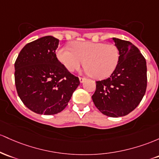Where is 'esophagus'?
Segmentation results:
<instances>
[{
	"label": "esophagus",
	"mask_w": 159,
	"mask_h": 159,
	"mask_svg": "<svg viewBox=\"0 0 159 159\" xmlns=\"http://www.w3.org/2000/svg\"><path fill=\"white\" fill-rule=\"evenodd\" d=\"M79 79H80V83H83V82H84L85 80V78H83V77H80Z\"/></svg>",
	"instance_id": "obj_1"
}]
</instances>
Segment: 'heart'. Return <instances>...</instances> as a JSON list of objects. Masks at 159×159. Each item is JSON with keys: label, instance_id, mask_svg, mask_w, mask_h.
Masks as SVG:
<instances>
[{"label": "heart", "instance_id": "heart-1", "mask_svg": "<svg viewBox=\"0 0 159 159\" xmlns=\"http://www.w3.org/2000/svg\"><path fill=\"white\" fill-rule=\"evenodd\" d=\"M72 46L73 49L63 46L56 53L58 61L70 72L79 69L85 61V73L95 79L103 80L109 77L118 66L120 52L114 44L79 41Z\"/></svg>", "mask_w": 159, "mask_h": 159}]
</instances>
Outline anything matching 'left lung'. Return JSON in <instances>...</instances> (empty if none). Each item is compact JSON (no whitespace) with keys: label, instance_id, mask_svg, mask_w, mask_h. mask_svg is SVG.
<instances>
[{"label":"left lung","instance_id":"1","mask_svg":"<svg viewBox=\"0 0 159 159\" xmlns=\"http://www.w3.org/2000/svg\"><path fill=\"white\" fill-rule=\"evenodd\" d=\"M120 52L118 66L107 79L96 82L92 96L101 113L110 117L124 116L138 106L147 85V62L131 42L113 37Z\"/></svg>","mask_w":159,"mask_h":159}]
</instances>
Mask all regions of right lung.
Returning <instances> with one entry per match:
<instances>
[{
    "label": "right lung",
    "instance_id": "right-lung-1",
    "mask_svg": "<svg viewBox=\"0 0 159 159\" xmlns=\"http://www.w3.org/2000/svg\"><path fill=\"white\" fill-rule=\"evenodd\" d=\"M59 40L46 36L26 44L15 62V84L19 97L31 111L58 113L67 107L78 85L77 76L58 60Z\"/></svg>",
    "mask_w": 159,
    "mask_h": 159
}]
</instances>
